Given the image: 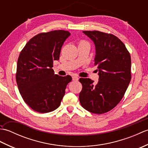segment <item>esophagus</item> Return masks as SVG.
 Here are the masks:
<instances>
[{"label":"esophagus","mask_w":148,"mask_h":148,"mask_svg":"<svg viewBox=\"0 0 148 148\" xmlns=\"http://www.w3.org/2000/svg\"><path fill=\"white\" fill-rule=\"evenodd\" d=\"M78 79H79V77L76 76H74L73 77H72V80L73 81H77Z\"/></svg>","instance_id":"obj_1"}]
</instances>
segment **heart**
<instances>
[{"instance_id":"b5f03b06","label":"heart","mask_w":148,"mask_h":148,"mask_svg":"<svg viewBox=\"0 0 148 148\" xmlns=\"http://www.w3.org/2000/svg\"><path fill=\"white\" fill-rule=\"evenodd\" d=\"M84 43H86V42L83 41V40H82V41H81V42H79V45H82V44H84Z\"/></svg>"}]
</instances>
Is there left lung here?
Wrapping results in <instances>:
<instances>
[{"label": "left lung", "mask_w": 148, "mask_h": 148, "mask_svg": "<svg viewBox=\"0 0 148 148\" xmlns=\"http://www.w3.org/2000/svg\"><path fill=\"white\" fill-rule=\"evenodd\" d=\"M95 44L94 65L99 71V81L80 78L82 90L79 99L81 106L90 112L103 114L121 101L131 80V58L121 40L111 34L83 31Z\"/></svg>", "instance_id": "1"}]
</instances>
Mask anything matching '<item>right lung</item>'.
Wrapping results in <instances>:
<instances>
[{
    "mask_svg": "<svg viewBox=\"0 0 148 148\" xmlns=\"http://www.w3.org/2000/svg\"><path fill=\"white\" fill-rule=\"evenodd\" d=\"M70 35L68 31L62 30L40 33L30 39L21 50L16 79L22 98L34 111L46 113L60 105L72 77L55 74L52 67Z\"/></svg>",
    "mask_w": 148,
    "mask_h": 148,
    "instance_id": "obj_1",
    "label": "right lung"
}]
</instances>
